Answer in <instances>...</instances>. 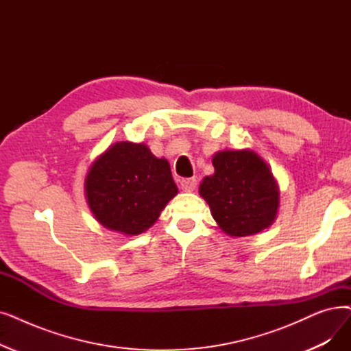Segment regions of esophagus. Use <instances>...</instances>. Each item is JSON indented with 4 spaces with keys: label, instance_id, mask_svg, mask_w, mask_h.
Returning <instances> with one entry per match:
<instances>
[{
    "label": "esophagus",
    "instance_id": "obj_1",
    "mask_svg": "<svg viewBox=\"0 0 351 351\" xmlns=\"http://www.w3.org/2000/svg\"><path fill=\"white\" fill-rule=\"evenodd\" d=\"M180 188L185 192H193L196 189V179L195 178H185L180 180Z\"/></svg>",
    "mask_w": 351,
    "mask_h": 351
}]
</instances>
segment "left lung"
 Here are the masks:
<instances>
[{"label":"left lung","instance_id":"8db88e82","mask_svg":"<svg viewBox=\"0 0 351 351\" xmlns=\"http://www.w3.org/2000/svg\"><path fill=\"white\" fill-rule=\"evenodd\" d=\"M215 172L205 176L199 195L213 219L230 237L267 230L277 219L280 186L269 166L252 149H225L212 156Z\"/></svg>","mask_w":351,"mask_h":351}]
</instances>
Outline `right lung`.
Returning a JSON list of instances; mask_svg holds the SVG:
<instances>
[{"label":"right lung","mask_w":351,"mask_h":351,"mask_svg":"<svg viewBox=\"0 0 351 351\" xmlns=\"http://www.w3.org/2000/svg\"><path fill=\"white\" fill-rule=\"evenodd\" d=\"M87 205L110 231L139 235L178 195L171 166L147 145L117 142L91 163L84 179Z\"/></svg>","instance_id":"1"}]
</instances>
